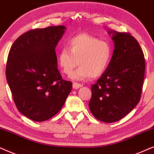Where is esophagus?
<instances>
[{
    "label": "esophagus",
    "instance_id": "esophagus-1",
    "mask_svg": "<svg viewBox=\"0 0 154 154\" xmlns=\"http://www.w3.org/2000/svg\"><path fill=\"white\" fill-rule=\"evenodd\" d=\"M82 86V84L77 83V82H74L72 85L73 88L75 89H77L78 88H79V87H81Z\"/></svg>",
    "mask_w": 154,
    "mask_h": 154
}]
</instances>
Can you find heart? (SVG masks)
<instances>
[{"label":"heart","mask_w":154,"mask_h":154,"mask_svg":"<svg viewBox=\"0 0 154 154\" xmlns=\"http://www.w3.org/2000/svg\"><path fill=\"white\" fill-rule=\"evenodd\" d=\"M112 55L110 44L89 33H80L68 40L67 48L58 53V63L65 75H70L77 65L72 77L85 79L100 77L107 69Z\"/></svg>","instance_id":"b5f03b06"}]
</instances>
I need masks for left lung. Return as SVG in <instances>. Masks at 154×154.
I'll return each instance as SVG.
<instances>
[{"mask_svg":"<svg viewBox=\"0 0 154 154\" xmlns=\"http://www.w3.org/2000/svg\"><path fill=\"white\" fill-rule=\"evenodd\" d=\"M113 33L114 48L106 70L91 86V114L105 123L117 122L141 99L146 63L143 50L129 32Z\"/></svg>","mask_w":154,"mask_h":154,"instance_id":"left-lung-1","label":"left lung"}]
</instances>
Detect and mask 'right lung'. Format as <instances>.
Masks as SVG:
<instances>
[{"label":"right lung","mask_w":154,"mask_h":154,"mask_svg":"<svg viewBox=\"0 0 154 154\" xmlns=\"http://www.w3.org/2000/svg\"><path fill=\"white\" fill-rule=\"evenodd\" d=\"M65 27L50 26L29 30L13 42L5 75L19 112L35 122L57 114L72 90L57 67L55 47Z\"/></svg>","instance_id":"right-lung-1"}]
</instances>
